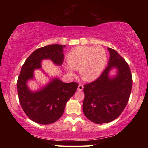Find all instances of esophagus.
<instances>
[{
    "label": "esophagus",
    "instance_id": "esophagus-1",
    "mask_svg": "<svg viewBox=\"0 0 148 148\" xmlns=\"http://www.w3.org/2000/svg\"><path fill=\"white\" fill-rule=\"evenodd\" d=\"M83 90V84H79V86H78L77 88V90L78 91H82Z\"/></svg>",
    "mask_w": 148,
    "mask_h": 148
}]
</instances>
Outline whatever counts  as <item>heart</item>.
I'll use <instances>...</instances> for the list:
<instances>
[{
	"label": "heart",
	"mask_w": 148,
	"mask_h": 148,
	"mask_svg": "<svg viewBox=\"0 0 148 148\" xmlns=\"http://www.w3.org/2000/svg\"><path fill=\"white\" fill-rule=\"evenodd\" d=\"M106 62V52L100 46H79L67 55L69 65L74 70L79 69L81 77L86 81L97 79L102 72ZM71 68L66 67L69 74L73 76L74 73Z\"/></svg>",
	"instance_id": "heart-1"
}]
</instances>
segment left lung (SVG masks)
I'll return each instance as SVG.
<instances>
[{
	"label": "left lung",
	"instance_id": "left-lung-1",
	"mask_svg": "<svg viewBox=\"0 0 148 148\" xmlns=\"http://www.w3.org/2000/svg\"><path fill=\"white\" fill-rule=\"evenodd\" d=\"M108 66L93 82L84 85L83 110L86 117L97 124L111 122L123 111L130 98L132 76L128 64L113 49L108 48ZM116 67L118 73L114 78L109 71Z\"/></svg>",
	"mask_w": 148,
	"mask_h": 148
}]
</instances>
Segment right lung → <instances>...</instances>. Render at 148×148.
<instances>
[{
  "label": "right lung",
  "instance_id": "right-lung-1",
  "mask_svg": "<svg viewBox=\"0 0 148 148\" xmlns=\"http://www.w3.org/2000/svg\"><path fill=\"white\" fill-rule=\"evenodd\" d=\"M66 46L52 45L35 50L25 62L17 81L19 101L23 111L31 120L42 125L56 121L64 112L66 103L74 95L79 84L76 82L65 83L58 78L38 92H32L27 82L34 78V71L41 68L43 59H50L61 65L64 60Z\"/></svg>",
  "mask_w": 148,
  "mask_h": 148
}]
</instances>
